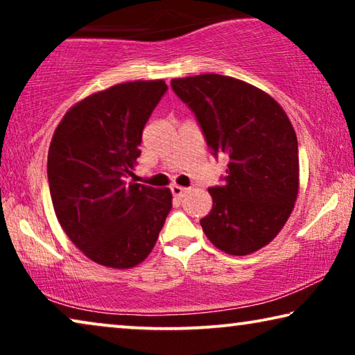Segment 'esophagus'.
<instances>
[{
	"label": "esophagus",
	"instance_id": "esophagus-1",
	"mask_svg": "<svg viewBox=\"0 0 355 355\" xmlns=\"http://www.w3.org/2000/svg\"><path fill=\"white\" fill-rule=\"evenodd\" d=\"M171 192H173V196H174V197H179V198H182V197L186 196V193L189 192V189H186V187H181V186H178V184H173V186H171Z\"/></svg>",
	"mask_w": 355,
	"mask_h": 355
}]
</instances>
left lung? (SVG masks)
I'll return each instance as SVG.
<instances>
[{"label":"left lung","instance_id":"left-lung-1","mask_svg":"<svg viewBox=\"0 0 355 355\" xmlns=\"http://www.w3.org/2000/svg\"><path fill=\"white\" fill-rule=\"evenodd\" d=\"M193 111L211 153L230 159L223 186L210 187L205 236L230 255H249L270 244L293 213L299 192L297 137L273 96L220 74L173 79Z\"/></svg>","mask_w":355,"mask_h":355}]
</instances>
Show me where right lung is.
Returning <instances> with one entry per match:
<instances>
[{
    "label": "right lung",
    "instance_id": "right-lung-1",
    "mask_svg": "<svg viewBox=\"0 0 355 355\" xmlns=\"http://www.w3.org/2000/svg\"><path fill=\"white\" fill-rule=\"evenodd\" d=\"M164 80L124 82L80 100L64 114L48 150L56 218L82 254L110 268L147 259L173 207L169 189L128 182L142 130Z\"/></svg>",
    "mask_w": 355,
    "mask_h": 355
}]
</instances>
